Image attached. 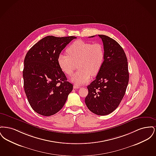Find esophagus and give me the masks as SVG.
Returning <instances> with one entry per match:
<instances>
[{
  "mask_svg": "<svg viewBox=\"0 0 156 156\" xmlns=\"http://www.w3.org/2000/svg\"><path fill=\"white\" fill-rule=\"evenodd\" d=\"M80 88V87L79 86V85H76V84H75L74 85V88L75 89H78V88Z\"/></svg>",
  "mask_w": 156,
  "mask_h": 156,
  "instance_id": "34e87169",
  "label": "esophagus"
}]
</instances>
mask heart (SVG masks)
Here are the masks:
<instances>
[{
	"label": "heart",
	"instance_id": "heart-1",
	"mask_svg": "<svg viewBox=\"0 0 156 156\" xmlns=\"http://www.w3.org/2000/svg\"><path fill=\"white\" fill-rule=\"evenodd\" d=\"M67 54H60L58 62L61 70L67 75H71L76 68L79 69L71 77V81L77 85L89 81L90 75L96 76L104 63L105 51L102 45L90 44L77 40L67 50Z\"/></svg>",
	"mask_w": 156,
	"mask_h": 156
}]
</instances>
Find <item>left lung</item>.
Instances as JSON below:
<instances>
[{
  "label": "left lung",
  "instance_id": "1",
  "mask_svg": "<svg viewBox=\"0 0 156 156\" xmlns=\"http://www.w3.org/2000/svg\"><path fill=\"white\" fill-rule=\"evenodd\" d=\"M98 36L104 44V63L96 79L87 87L88 94L85 102L92 112L104 116L118 107L125 94L129 74L127 59L122 47L111 37Z\"/></svg>",
  "mask_w": 156,
  "mask_h": 156
}]
</instances>
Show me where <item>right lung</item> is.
<instances>
[{
    "label": "right lung",
    "instance_id": "1",
    "mask_svg": "<svg viewBox=\"0 0 156 156\" xmlns=\"http://www.w3.org/2000/svg\"><path fill=\"white\" fill-rule=\"evenodd\" d=\"M74 36H48L34 45L24 60V88L29 104L37 113L51 116L64 106L73 85L67 81L58 57Z\"/></svg>",
    "mask_w": 156,
    "mask_h": 156
}]
</instances>
